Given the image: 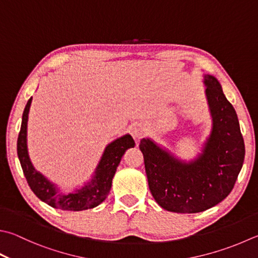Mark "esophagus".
I'll return each instance as SVG.
<instances>
[{"mask_svg":"<svg viewBox=\"0 0 258 258\" xmlns=\"http://www.w3.org/2000/svg\"><path fill=\"white\" fill-rule=\"evenodd\" d=\"M146 134V129L142 124H135L133 127V136L135 138H142L143 136Z\"/></svg>","mask_w":258,"mask_h":258,"instance_id":"34e87169","label":"esophagus"}]
</instances>
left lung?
Segmentation results:
<instances>
[{"mask_svg": "<svg viewBox=\"0 0 258 258\" xmlns=\"http://www.w3.org/2000/svg\"><path fill=\"white\" fill-rule=\"evenodd\" d=\"M205 77L213 128L199 158L182 163L150 139L139 145L150 192L167 211L197 213L215 207L229 196L244 164L245 144L234 106L216 77Z\"/></svg>", "mask_w": 258, "mask_h": 258, "instance_id": "left-lung-1", "label": "left lung"}]
</instances>
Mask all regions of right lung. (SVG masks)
Here are the masks:
<instances>
[{"label": "right lung", "mask_w": 258, "mask_h": 258, "mask_svg": "<svg viewBox=\"0 0 258 258\" xmlns=\"http://www.w3.org/2000/svg\"><path fill=\"white\" fill-rule=\"evenodd\" d=\"M32 98L29 99L22 114L21 129L18 137V157L20 160L24 176H26L29 186L32 192L47 205L60 210L82 211L99 206L109 196L112 178L115 174L116 167L122 158L125 150L135 147V142L130 135L118 138L113 143L109 144L105 148L103 156L96 167L94 177L82 188L76 189L70 194L57 193L56 186L50 183L42 175L37 172L32 166L28 155L27 148V123L28 114L30 109Z\"/></svg>", "instance_id": "obj_1"}]
</instances>
